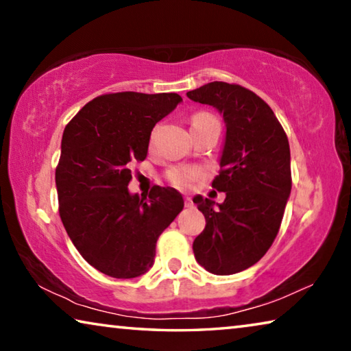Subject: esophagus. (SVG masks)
Returning <instances> with one entry per match:
<instances>
[{
    "instance_id": "34e87169",
    "label": "esophagus",
    "mask_w": 351,
    "mask_h": 351,
    "mask_svg": "<svg viewBox=\"0 0 351 351\" xmlns=\"http://www.w3.org/2000/svg\"><path fill=\"white\" fill-rule=\"evenodd\" d=\"M184 203H186V207H193V201L190 197H186V201H184Z\"/></svg>"
}]
</instances>
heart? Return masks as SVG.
I'll list each match as a JSON object with an SVG mask.
<instances>
[{
	"label": "heart",
	"instance_id": "obj_1",
	"mask_svg": "<svg viewBox=\"0 0 351 351\" xmlns=\"http://www.w3.org/2000/svg\"><path fill=\"white\" fill-rule=\"evenodd\" d=\"M209 112H197L192 117V125L195 123H199L206 121V119H210ZM201 176V170L197 167H187V165H180V167H171L167 171V180L173 184L176 187L181 189H187L190 184H192L195 180H198Z\"/></svg>",
	"mask_w": 351,
	"mask_h": 351
}]
</instances>
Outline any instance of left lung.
Masks as SVG:
<instances>
[{
    "label": "left lung",
    "instance_id": "obj_1",
    "mask_svg": "<svg viewBox=\"0 0 351 351\" xmlns=\"http://www.w3.org/2000/svg\"><path fill=\"white\" fill-rule=\"evenodd\" d=\"M187 97L212 105L226 123L219 175L212 182L226 199L193 198L206 218L193 254L212 274H235L257 263L280 229L291 193L289 142L269 105L240 85L210 82Z\"/></svg>",
    "mask_w": 351,
    "mask_h": 351
}]
</instances>
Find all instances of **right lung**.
Returning a JSON list of instances; mask_svg holds the SVG:
<instances>
[{
    "label": "right lung",
    "mask_w": 351,
    "mask_h": 351,
    "mask_svg": "<svg viewBox=\"0 0 351 351\" xmlns=\"http://www.w3.org/2000/svg\"><path fill=\"white\" fill-rule=\"evenodd\" d=\"M182 102L180 94L112 93L71 119L56 169L58 212L88 263L114 278L153 266L159 235L182 210L178 190L154 186L148 198L128 192L132 164L144 161L153 127Z\"/></svg>",
    "instance_id": "1"
}]
</instances>
